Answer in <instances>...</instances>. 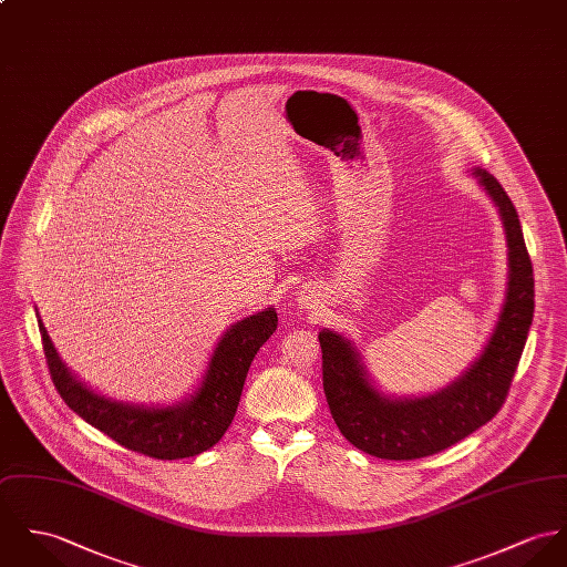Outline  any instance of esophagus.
<instances>
[{
  "label": "esophagus",
  "instance_id": "obj_1",
  "mask_svg": "<svg viewBox=\"0 0 567 567\" xmlns=\"http://www.w3.org/2000/svg\"><path fill=\"white\" fill-rule=\"evenodd\" d=\"M297 301L301 303V308H306L308 311H316V309H318V299H316L313 290H311V292H299V299H297Z\"/></svg>",
  "mask_w": 567,
  "mask_h": 567
}]
</instances>
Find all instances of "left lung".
Returning a JSON list of instances; mask_svg holds the SVG:
<instances>
[{"label": "left lung", "mask_w": 567, "mask_h": 567, "mask_svg": "<svg viewBox=\"0 0 567 567\" xmlns=\"http://www.w3.org/2000/svg\"><path fill=\"white\" fill-rule=\"evenodd\" d=\"M498 207L507 238V288L496 324L478 358L449 385L422 396L385 394L365 370L358 347L333 329L318 333L322 388L340 433L379 460L435 455L489 422L503 408L535 309L533 266L519 218L505 188L476 166L470 171Z\"/></svg>", "instance_id": "left-lung-1"}]
</instances>
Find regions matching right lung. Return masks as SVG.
I'll use <instances>...</instances> for the list:
<instances>
[{
  "label": "right lung",
  "instance_id": "1",
  "mask_svg": "<svg viewBox=\"0 0 567 567\" xmlns=\"http://www.w3.org/2000/svg\"><path fill=\"white\" fill-rule=\"evenodd\" d=\"M39 327L53 383L73 412L130 451L184 460L212 449L229 429L251 361L277 329V311L270 306L234 322L216 342L195 392L171 405H138L100 394L58 355L41 316Z\"/></svg>",
  "mask_w": 567,
  "mask_h": 567
}]
</instances>
